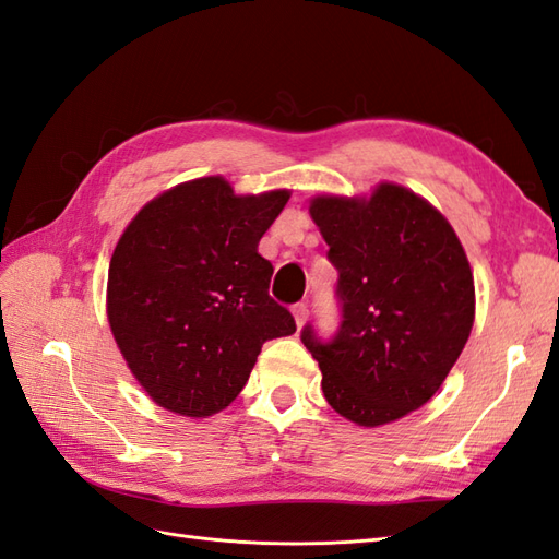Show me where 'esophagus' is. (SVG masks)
<instances>
[{"label": "esophagus", "mask_w": 559, "mask_h": 559, "mask_svg": "<svg viewBox=\"0 0 559 559\" xmlns=\"http://www.w3.org/2000/svg\"><path fill=\"white\" fill-rule=\"evenodd\" d=\"M293 317H295L297 328H302V325H305V321H307V317H309V307H307L305 302L295 305V307H293Z\"/></svg>", "instance_id": "esophagus-1"}]
</instances>
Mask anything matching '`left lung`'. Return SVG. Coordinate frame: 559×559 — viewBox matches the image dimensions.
I'll return each instance as SVG.
<instances>
[{"label": "left lung", "mask_w": 559, "mask_h": 559, "mask_svg": "<svg viewBox=\"0 0 559 559\" xmlns=\"http://www.w3.org/2000/svg\"><path fill=\"white\" fill-rule=\"evenodd\" d=\"M309 214L340 274L335 337L302 331L325 402L356 425L394 423L435 396L469 337L467 254L447 217L396 183L370 198L319 195Z\"/></svg>", "instance_id": "1"}]
</instances>
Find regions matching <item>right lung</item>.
<instances>
[{
	"instance_id": "1",
	"label": "right lung",
	"mask_w": 559,
	"mask_h": 559,
	"mask_svg": "<svg viewBox=\"0 0 559 559\" xmlns=\"http://www.w3.org/2000/svg\"><path fill=\"white\" fill-rule=\"evenodd\" d=\"M290 191L236 195L224 177L175 186L124 228L108 269V323L157 406L219 413L246 388L266 340L297 331L257 252Z\"/></svg>"
}]
</instances>
